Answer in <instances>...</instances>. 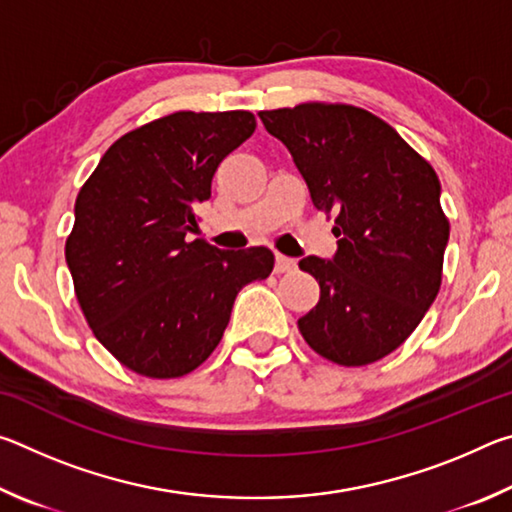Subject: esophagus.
Returning <instances> with one entry per match:
<instances>
[{"mask_svg": "<svg viewBox=\"0 0 512 512\" xmlns=\"http://www.w3.org/2000/svg\"><path fill=\"white\" fill-rule=\"evenodd\" d=\"M296 271V259L287 255H275V273H291Z\"/></svg>", "mask_w": 512, "mask_h": 512, "instance_id": "obj_1", "label": "esophagus"}]
</instances>
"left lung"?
I'll use <instances>...</instances> for the list:
<instances>
[{"label": "left lung", "mask_w": 512, "mask_h": 512, "mask_svg": "<svg viewBox=\"0 0 512 512\" xmlns=\"http://www.w3.org/2000/svg\"><path fill=\"white\" fill-rule=\"evenodd\" d=\"M259 119L289 149L316 210L336 214L334 257L300 259L320 287L300 334L339 366L384 359L420 325L443 280L449 221L436 171L363 108L300 103Z\"/></svg>", "instance_id": "obj_1"}]
</instances>
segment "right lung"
I'll use <instances>...</instances> for the list:
<instances>
[{
	"label": "right lung",
	"mask_w": 512,
	"mask_h": 512,
	"mask_svg": "<svg viewBox=\"0 0 512 512\" xmlns=\"http://www.w3.org/2000/svg\"><path fill=\"white\" fill-rule=\"evenodd\" d=\"M253 112H173L126 133L74 205L65 259L94 336L137 375L183 377L210 357L237 293L266 280L264 246L219 250L196 210L225 155L255 131Z\"/></svg>",
	"instance_id": "right-lung-1"
}]
</instances>
